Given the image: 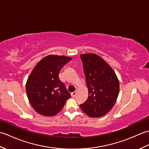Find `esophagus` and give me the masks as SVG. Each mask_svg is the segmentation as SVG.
I'll return each instance as SVG.
<instances>
[{
    "label": "esophagus",
    "instance_id": "obj_1",
    "mask_svg": "<svg viewBox=\"0 0 149 149\" xmlns=\"http://www.w3.org/2000/svg\"><path fill=\"white\" fill-rule=\"evenodd\" d=\"M71 95H72V97H74L75 95H76V92H75V91H74V92H72L71 93Z\"/></svg>",
    "mask_w": 149,
    "mask_h": 149
}]
</instances>
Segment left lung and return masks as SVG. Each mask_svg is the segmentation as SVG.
I'll list each match as a JSON object with an SVG mask.
<instances>
[{
    "instance_id": "left-lung-1",
    "label": "left lung",
    "mask_w": 149,
    "mask_h": 149,
    "mask_svg": "<svg viewBox=\"0 0 149 149\" xmlns=\"http://www.w3.org/2000/svg\"><path fill=\"white\" fill-rule=\"evenodd\" d=\"M88 89V98L80 107L90 117L102 116L111 109L119 93V82L113 70L94 54L81 56Z\"/></svg>"
}]
</instances>
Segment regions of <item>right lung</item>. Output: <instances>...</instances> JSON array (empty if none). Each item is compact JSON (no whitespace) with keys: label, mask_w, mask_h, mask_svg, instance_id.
Returning <instances> with one entry per match:
<instances>
[{"label":"right lung","mask_w":149,"mask_h":149,"mask_svg":"<svg viewBox=\"0 0 149 149\" xmlns=\"http://www.w3.org/2000/svg\"><path fill=\"white\" fill-rule=\"evenodd\" d=\"M70 60L68 57L50 55L41 60L31 72L26 92L31 106L40 115H56L71 97L59 78L61 69Z\"/></svg>","instance_id":"obj_1"}]
</instances>
